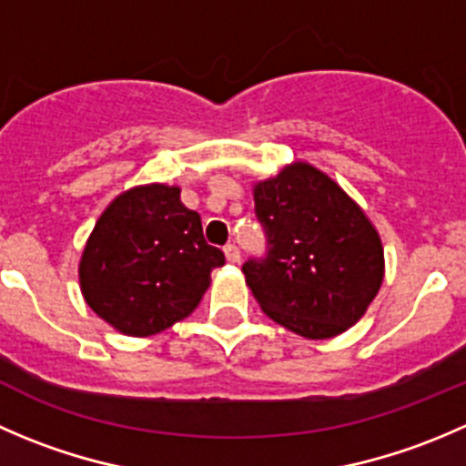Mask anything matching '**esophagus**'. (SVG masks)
<instances>
[{
  "instance_id": "34e87169",
  "label": "esophagus",
  "mask_w": 466,
  "mask_h": 466,
  "mask_svg": "<svg viewBox=\"0 0 466 466\" xmlns=\"http://www.w3.org/2000/svg\"><path fill=\"white\" fill-rule=\"evenodd\" d=\"M225 257H228V261H232V264H237L238 257H241V252H238V248L234 246V243H228V246L223 248Z\"/></svg>"
}]
</instances>
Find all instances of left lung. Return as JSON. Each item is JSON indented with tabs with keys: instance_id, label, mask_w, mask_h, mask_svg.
I'll list each match as a JSON object with an SVG mask.
<instances>
[{
	"instance_id": "left-lung-1",
	"label": "left lung",
	"mask_w": 466,
	"mask_h": 466,
	"mask_svg": "<svg viewBox=\"0 0 466 466\" xmlns=\"http://www.w3.org/2000/svg\"><path fill=\"white\" fill-rule=\"evenodd\" d=\"M266 255L243 264L264 314L305 339L358 323L380 291L385 255L358 202L314 166L296 164L255 184Z\"/></svg>"
}]
</instances>
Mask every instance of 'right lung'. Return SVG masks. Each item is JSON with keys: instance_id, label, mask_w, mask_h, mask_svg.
Wrapping results in <instances>:
<instances>
[{"instance_id": "obj_1", "label": "right lung", "mask_w": 466, "mask_h": 466, "mask_svg": "<svg viewBox=\"0 0 466 466\" xmlns=\"http://www.w3.org/2000/svg\"><path fill=\"white\" fill-rule=\"evenodd\" d=\"M225 255L209 246L198 211L177 187L150 184L120 193L104 209L79 264L90 309L118 332L147 337L191 314Z\"/></svg>"}]
</instances>
